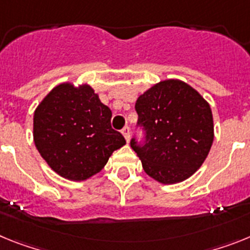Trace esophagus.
<instances>
[{
	"mask_svg": "<svg viewBox=\"0 0 250 250\" xmlns=\"http://www.w3.org/2000/svg\"><path fill=\"white\" fill-rule=\"evenodd\" d=\"M122 133H123V136H125V141H127V143L129 142V137H131V129H129V127H128V125L123 127Z\"/></svg>",
	"mask_w": 250,
	"mask_h": 250,
	"instance_id": "1",
	"label": "esophagus"
}]
</instances>
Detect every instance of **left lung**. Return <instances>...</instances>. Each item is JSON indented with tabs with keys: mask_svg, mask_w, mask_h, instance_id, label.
I'll list each match as a JSON object with an SVG mask.
<instances>
[{
	"mask_svg": "<svg viewBox=\"0 0 250 250\" xmlns=\"http://www.w3.org/2000/svg\"><path fill=\"white\" fill-rule=\"evenodd\" d=\"M137 127L145 137L131 147L148 176L176 184L195 173L214 141V123L208 102L181 80L160 82L136 102Z\"/></svg>",
	"mask_w": 250,
	"mask_h": 250,
	"instance_id": "1",
	"label": "left lung"
}]
</instances>
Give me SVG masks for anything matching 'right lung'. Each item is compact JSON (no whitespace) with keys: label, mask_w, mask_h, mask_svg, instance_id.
Returning <instances> with one entry per match:
<instances>
[{"label":"right lung","mask_w":250,"mask_h":250,"mask_svg":"<svg viewBox=\"0 0 250 250\" xmlns=\"http://www.w3.org/2000/svg\"><path fill=\"white\" fill-rule=\"evenodd\" d=\"M110 109L90 86L60 84L35 110V146L60 176L86 180L125 145L122 133L110 125Z\"/></svg>","instance_id":"add662e5"}]
</instances>
